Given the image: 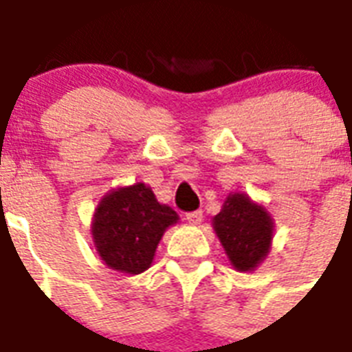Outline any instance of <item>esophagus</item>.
<instances>
[{"label": "esophagus", "instance_id": "1", "mask_svg": "<svg viewBox=\"0 0 352 352\" xmlns=\"http://www.w3.org/2000/svg\"><path fill=\"white\" fill-rule=\"evenodd\" d=\"M186 221L192 225H199L203 221V212L195 210V212H188L186 214Z\"/></svg>", "mask_w": 352, "mask_h": 352}]
</instances>
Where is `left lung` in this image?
Segmentation results:
<instances>
[{
	"mask_svg": "<svg viewBox=\"0 0 352 352\" xmlns=\"http://www.w3.org/2000/svg\"><path fill=\"white\" fill-rule=\"evenodd\" d=\"M212 227L238 272H254L270 254L275 230L272 214L248 194H229Z\"/></svg>",
	"mask_w": 352,
	"mask_h": 352,
	"instance_id": "8db88e82",
	"label": "left lung"
}]
</instances>
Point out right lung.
I'll return each mask as SVG.
<instances>
[{
  "instance_id": "add662e5",
  "label": "right lung",
  "mask_w": 352,
  "mask_h": 352,
  "mask_svg": "<svg viewBox=\"0 0 352 352\" xmlns=\"http://www.w3.org/2000/svg\"><path fill=\"white\" fill-rule=\"evenodd\" d=\"M177 221V212L158 203L146 182L112 188L94 212V248L111 270L138 275L151 267L166 229Z\"/></svg>"
}]
</instances>
